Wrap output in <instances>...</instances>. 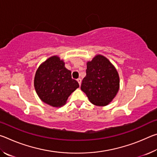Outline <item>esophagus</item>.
<instances>
[{"mask_svg": "<svg viewBox=\"0 0 157 157\" xmlns=\"http://www.w3.org/2000/svg\"><path fill=\"white\" fill-rule=\"evenodd\" d=\"M77 81H78V83H79V86H80V85H81V82H82L81 79H80V78H78V79H77Z\"/></svg>", "mask_w": 157, "mask_h": 157, "instance_id": "obj_1", "label": "esophagus"}]
</instances>
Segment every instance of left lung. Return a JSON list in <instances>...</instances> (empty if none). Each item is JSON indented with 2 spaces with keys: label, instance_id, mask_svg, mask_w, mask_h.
I'll return each instance as SVG.
<instances>
[{
  "label": "left lung",
  "instance_id": "8db88e82",
  "mask_svg": "<svg viewBox=\"0 0 157 157\" xmlns=\"http://www.w3.org/2000/svg\"><path fill=\"white\" fill-rule=\"evenodd\" d=\"M86 66V75L82 82V91L92 104L102 107L109 105L120 86L116 68L108 59L100 55L87 62Z\"/></svg>",
  "mask_w": 157,
  "mask_h": 157
}]
</instances>
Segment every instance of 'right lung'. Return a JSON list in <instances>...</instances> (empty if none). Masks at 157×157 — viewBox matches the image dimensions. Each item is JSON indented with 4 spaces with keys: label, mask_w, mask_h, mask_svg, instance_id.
Returning <instances> with one entry per match:
<instances>
[{
    "label": "right lung",
    "mask_w": 157,
    "mask_h": 157,
    "mask_svg": "<svg viewBox=\"0 0 157 157\" xmlns=\"http://www.w3.org/2000/svg\"><path fill=\"white\" fill-rule=\"evenodd\" d=\"M63 60L52 56L39 66L34 85L39 98L54 107L64 105L68 98L79 84L71 78V71L65 68Z\"/></svg>",
    "instance_id": "1"
}]
</instances>
